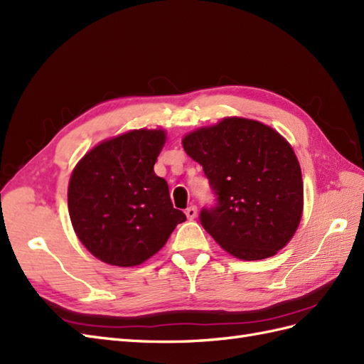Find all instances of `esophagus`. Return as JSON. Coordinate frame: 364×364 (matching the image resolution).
<instances>
[{
	"instance_id": "obj_1",
	"label": "esophagus",
	"mask_w": 364,
	"mask_h": 364,
	"mask_svg": "<svg viewBox=\"0 0 364 364\" xmlns=\"http://www.w3.org/2000/svg\"><path fill=\"white\" fill-rule=\"evenodd\" d=\"M185 215H187L188 219H194V218L198 216V208L194 207V205H191V207H188L187 210H185Z\"/></svg>"
}]
</instances>
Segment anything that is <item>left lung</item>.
I'll use <instances>...</instances> for the list:
<instances>
[{
  "label": "left lung",
  "instance_id": "1",
  "mask_svg": "<svg viewBox=\"0 0 364 364\" xmlns=\"http://www.w3.org/2000/svg\"><path fill=\"white\" fill-rule=\"evenodd\" d=\"M216 196L200 224L225 252L244 261L277 255L303 215V177L289 141L261 122L227 117L183 137Z\"/></svg>",
  "mask_w": 364,
  "mask_h": 364
}]
</instances>
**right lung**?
Segmentation results:
<instances>
[{
	"label": "right lung",
	"instance_id": "add662e5",
	"mask_svg": "<svg viewBox=\"0 0 364 364\" xmlns=\"http://www.w3.org/2000/svg\"><path fill=\"white\" fill-rule=\"evenodd\" d=\"M164 129H132L92 148L77 164L68 188L70 223L100 261L132 267L162 249L187 220L154 173Z\"/></svg>",
	"mask_w": 364,
	"mask_h": 364
}]
</instances>
